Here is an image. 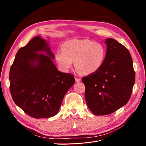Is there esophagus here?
Returning a JSON list of instances; mask_svg holds the SVG:
<instances>
[{
  "label": "esophagus",
  "instance_id": "obj_1",
  "mask_svg": "<svg viewBox=\"0 0 146 146\" xmlns=\"http://www.w3.org/2000/svg\"><path fill=\"white\" fill-rule=\"evenodd\" d=\"M75 80H76V82H79L81 81V78H77V77H75Z\"/></svg>",
  "mask_w": 146,
  "mask_h": 146
}]
</instances>
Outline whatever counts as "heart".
<instances>
[{
	"label": "heart",
	"instance_id": "heart-1",
	"mask_svg": "<svg viewBox=\"0 0 146 146\" xmlns=\"http://www.w3.org/2000/svg\"><path fill=\"white\" fill-rule=\"evenodd\" d=\"M61 50L56 53L55 60L63 72H68L74 61L77 72L88 76L98 72L104 62V47L89 39L68 40L63 44Z\"/></svg>",
	"mask_w": 146,
	"mask_h": 146
}]
</instances>
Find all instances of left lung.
<instances>
[{
  "label": "left lung",
  "instance_id": "obj_1",
  "mask_svg": "<svg viewBox=\"0 0 146 146\" xmlns=\"http://www.w3.org/2000/svg\"><path fill=\"white\" fill-rule=\"evenodd\" d=\"M107 45L104 62L94 74L83 77L88 108L95 115H107L129 100L135 81L133 61L127 48L112 38Z\"/></svg>",
  "mask_w": 146,
  "mask_h": 146
}]
</instances>
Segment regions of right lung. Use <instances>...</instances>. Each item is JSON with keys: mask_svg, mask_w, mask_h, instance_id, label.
Listing matches in <instances>:
<instances>
[{"mask_svg": "<svg viewBox=\"0 0 146 146\" xmlns=\"http://www.w3.org/2000/svg\"><path fill=\"white\" fill-rule=\"evenodd\" d=\"M48 41L34 37L17 51L9 75L13 101L28 115L48 118L58 112L74 76L60 72Z\"/></svg>", "mask_w": 146, "mask_h": 146, "instance_id": "add662e5", "label": "right lung"}]
</instances>
